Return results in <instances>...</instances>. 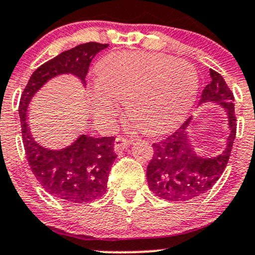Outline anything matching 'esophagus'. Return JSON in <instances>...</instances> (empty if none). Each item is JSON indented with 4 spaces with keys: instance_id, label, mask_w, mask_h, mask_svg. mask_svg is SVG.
<instances>
[{
    "instance_id": "obj_1",
    "label": "esophagus",
    "mask_w": 255,
    "mask_h": 255,
    "mask_svg": "<svg viewBox=\"0 0 255 255\" xmlns=\"http://www.w3.org/2000/svg\"><path fill=\"white\" fill-rule=\"evenodd\" d=\"M130 144H133L132 139H127L125 138V137L118 135V137L116 138V141H114V148H116L117 151H120V149L127 148V147H129Z\"/></svg>"
}]
</instances>
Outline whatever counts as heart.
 Segmentation results:
<instances>
[{
	"instance_id": "obj_1",
	"label": "heart",
	"mask_w": 255,
	"mask_h": 255,
	"mask_svg": "<svg viewBox=\"0 0 255 255\" xmlns=\"http://www.w3.org/2000/svg\"><path fill=\"white\" fill-rule=\"evenodd\" d=\"M92 88L95 114L111 122L118 102L127 116L148 135L170 132L182 122L194 104L199 78L194 66L181 59L156 52H114L97 66Z\"/></svg>"
}]
</instances>
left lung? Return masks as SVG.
<instances>
[{"instance_id":"8db88e82","label":"left lung","mask_w":255,"mask_h":255,"mask_svg":"<svg viewBox=\"0 0 255 255\" xmlns=\"http://www.w3.org/2000/svg\"><path fill=\"white\" fill-rule=\"evenodd\" d=\"M211 82L204 88L200 104L215 103L225 109L230 133L227 147L215 157L200 156L189 138L191 117L175 133L153 143V157L147 166V182L153 194L168 201H189L210 190L229 161L237 134L234 95L220 74L210 69Z\"/></svg>"}]
</instances>
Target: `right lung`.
Returning a JSON list of instances; mask_svg holds the SVG:
<instances>
[{
    "instance_id": "1",
    "label": "right lung",
    "mask_w": 255,
    "mask_h": 255,
    "mask_svg": "<svg viewBox=\"0 0 255 255\" xmlns=\"http://www.w3.org/2000/svg\"><path fill=\"white\" fill-rule=\"evenodd\" d=\"M106 47L108 44L87 42L46 61L32 73L20 99L21 133L31 171L50 195L69 203H90L106 194L109 171L117 157L114 137L97 138L80 134L65 148L49 149L35 142L26 113L32 97L52 78L71 74L85 85L93 58Z\"/></svg>"
}]
</instances>
